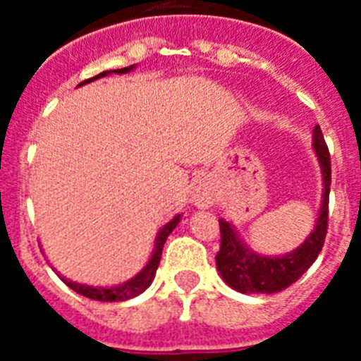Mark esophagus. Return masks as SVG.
<instances>
[{
  "instance_id": "34e87169",
  "label": "esophagus",
  "mask_w": 361,
  "mask_h": 361,
  "mask_svg": "<svg viewBox=\"0 0 361 361\" xmlns=\"http://www.w3.org/2000/svg\"><path fill=\"white\" fill-rule=\"evenodd\" d=\"M191 200L195 204L197 208H209L213 202H215V190H213L212 183L208 178H199L195 180V186H193V193H191Z\"/></svg>"
}]
</instances>
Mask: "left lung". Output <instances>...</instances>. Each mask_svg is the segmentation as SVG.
Masks as SVG:
<instances>
[{
	"instance_id": "1",
	"label": "left lung",
	"mask_w": 361,
	"mask_h": 361,
	"mask_svg": "<svg viewBox=\"0 0 361 361\" xmlns=\"http://www.w3.org/2000/svg\"><path fill=\"white\" fill-rule=\"evenodd\" d=\"M312 148L320 162L324 195H322L320 215L314 229L309 233L304 244L282 257H264L251 251L238 238L231 222L220 219V250L216 253V269L229 288L238 293H280L295 283L312 266L324 247L329 219L331 191V155L324 141L320 126L312 132Z\"/></svg>"
}]
</instances>
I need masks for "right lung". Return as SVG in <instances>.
<instances>
[{"label": "right lung", "instance_id": "obj_1", "mask_svg": "<svg viewBox=\"0 0 361 361\" xmlns=\"http://www.w3.org/2000/svg\"><path fill=\"white\" fill-rule=\"evenodd\" d=\"M133 68H135V65L126 66V68H119V70H106V72H101L99 75H95V78L86 79V81H82L81 85L95 81V79L99 78H104V75H108V73H128L130 70ZM178 222H180V215L173 216V219H171L170 222H168L161 231H159L157 238H155V250H153L152 258H149L148 264H146V266L142 267L135 276H133V279H130L128 282L114 286V288H92V286H85V283L72 282V280L65 279V276H61L59 273H57V276H59V279H61L63 282H65L66 286H68L70 289H73L75 293L86 296V298L99 300V302H124V300H130L133 298V296H139L141 293H145L146 289L149 288V283H152L153 279H155V271H157L159 262H161L162 247H164L166 238H168V235L177 228Z\"/></svg>", "mask_w": 361, "mask_h": 361}]
</instances>
